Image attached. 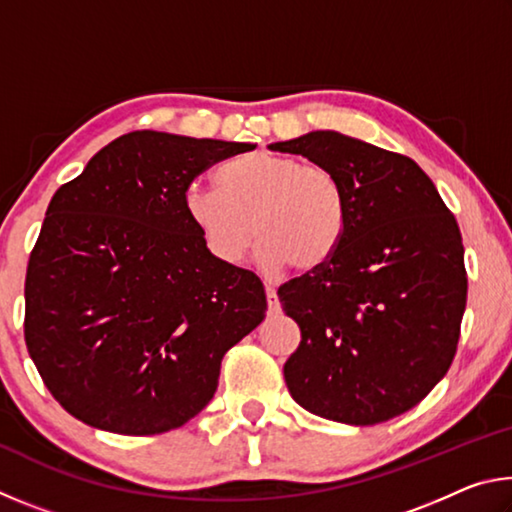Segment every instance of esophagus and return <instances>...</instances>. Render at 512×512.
<instances>
[{"instance_id":"esophagus-1","label":"esophagus","mask_w":512,"mask_h":512,"mask_svg":"<svg viewBox=\"0 0 512 512\" xmlns=\"http://www.w3.org/2000/svg\"><path fill=\"white\" fill-rule=\"evenodd\" d=\"M266 302H268V314H277V311H280V302H277V293L271 284H266Z\"/></svg>"}]
</instances>
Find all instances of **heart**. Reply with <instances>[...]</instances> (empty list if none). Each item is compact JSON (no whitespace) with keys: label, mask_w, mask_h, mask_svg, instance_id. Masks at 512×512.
<instances>
[{"label":"heart","mask_w":512,"mask_h":512,"mask_svg":"<svg viewBox=\"0 0 512 512\" xmlns=\"http://www.w3.org/2000/svg\"><path fill=\"white\" fill-rule=\"evenodd\" d=\"M219 187L194 183L185 212L210 253L239 264L257 237L264 271L323 266L336 253L348 225V201L332 171L293 155L250 153L219 169Z\"/></svg>","instance_id":"b5f03b06"}]
</instances>
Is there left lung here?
I'll return each mask as SVG.
<instances>
[{
  "instance_id": "left-lung-1",
  "label": "left lung",
  "mask_w": 512,
  "mask_h": 512,
  "mask_svg": "<svg viewBox=\"0 0 512 512\" xmlns=\"http://www.w3.org/2000/svg\"><path fill=\"white\" fill-rule=\"evenodd\" d=\"M273 151L332 171L348 225L323 266L277 289L302 334L284 381L302 409L370 427L402 415L447 375L467 300L463 239L436 185L406 155L336 131Z\"/></svg>"
}]
</instances>
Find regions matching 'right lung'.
Returning a JSON list of instances; mask_svg holds the SVG:
<instances>
[{
	"label": "right lung",
	"instance_id": "right-lung-1",
	"mask_svg": "<svg viewBox=\"0 0 512 512\" xmlns=\"http://www.w3.org/2000/svg\"><path fill=\"white\" fill-rule=\"evenodd\" d=\"M253 149L135 131L51 198L29 257L24 339L74 418L153 436L210 404L223 354L262 323L266 293L207 250L185 192L214 162Z\"/></svg>",
	"mask_w": 512,
	"mask_h": 512
}]
</instances>
